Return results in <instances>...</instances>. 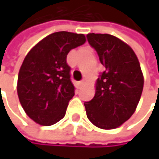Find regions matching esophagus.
I'll list each match as a JSON object with an SVG mask.
<instances>
[{
	"label": "esophagus",
	"instance_id": "obj_1",
	"mask_svg": "<svg viewBox=\"0 0 159 159\" xmlns=\"http://www.w3.org/2000/svg\"><path fill=\"white\" fill-rule=\"evenodd\" d=\"M84 82H85V80H84V79H83V80H82V81H80V82H79V85H80V86H81V85H83V84H84Z\"/></svg>",
	"mask_w": 159,
	"mask_h": 159
}]
</instances>
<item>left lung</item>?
Instances as JSON below:
<instances>
[{
	"label": "left lung",
	"mask_w": 159,
	"mask_h": 159,
	"mask_svg": "<svg viewBox=\"0 0 159 159\" xmlns=\"http://www.w3.org/2000/svg\"><path fill=\"white\" fill-rule=\"evenodd\" d=\"M104 71L96 84L94 98L84 102L86 116L97 127L115 129L135 111L143 87L139 61L130 46L109 34H87Z\"/></svg>",
	"instance_id": "8db88e82"
}]
</instances>
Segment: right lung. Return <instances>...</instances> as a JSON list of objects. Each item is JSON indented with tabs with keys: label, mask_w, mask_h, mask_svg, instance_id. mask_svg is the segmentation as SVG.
<instances>
[{
	"label": "right lung",
	"mask_w": 159,
	"mask_h": 159,
	"mask_svg": "<svg viewBox=\"0 0 159 159\" xmlns=\"http://www.w3.org/2000/svg\"><path fill=\"white\" fill-rule=\"evenodd\" d=\"M84 42L83 34L55 32L25 56L18 75L17 94L24 111L37 123L49 126L64 117L75 90L67 54Z\"/></svg>",
	"instance_id": "right-lung-1"
}]
</instances>
